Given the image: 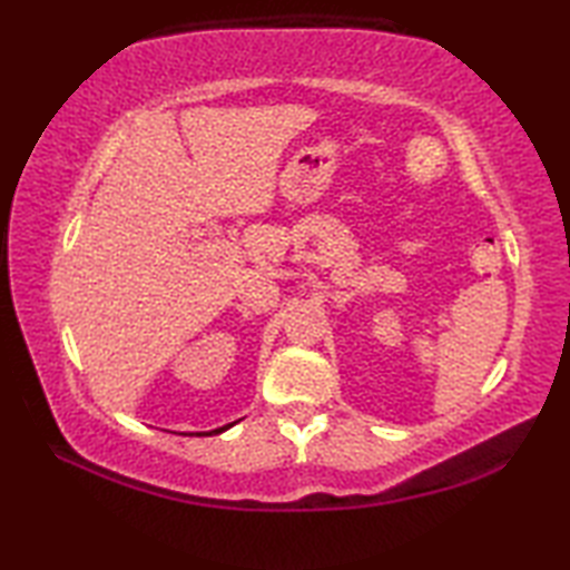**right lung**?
<instances>
[{
  "instance_id": "add662e5",
  "label": "right lung",
  "mask_w": 570,
  "mask_h": 570,
  "mask_svg": "<svg viewBox=\"0 0 570 570\" xmlns=\"http://www.w3.org/2000/svg\"><path fill=\"white\" fill-rule=\"evenodd\" d=\"M237 423V421H235ZM235 423H227V426H220V429H213V431H198V433H188V435H217V433H223V431H227V429H233Z\"/></svg>"
}]
</instances>
